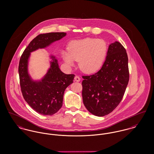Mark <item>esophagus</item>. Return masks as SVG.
I'll use <instances>...</instances> for the list:
<instances>
[{
    "label": "esophagus",
    "mask_w": 154,
    "mask_h": 154,
    "mask_svg": "<svg viewBox=\"0 0 154 154\" xmlns=\"http://www.w3.org/2000/svg\"><path fill=\"white\" fill-rule=\"evenodd\" d=\"M75 81H76V82H79V81H81V79H80V78L78 76H76L75 77Z\"/></svg>",
    "instance_id": "34e87169"
}]
</instances>
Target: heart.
<instances>
[{"label":"heart","mask_w":154,"mask_h":154,"mask_svg":"<svg viewBox=\"0 0 154 154\" xmlns=\"http://www.w3.org/2000/svg\"><path fill=\"white\" fill-rule=\"evenodd\" d=\"M107 45L101 39L87 38L71 42L68 50L62 51V57L69 67L73 66L76 61L81 71L93 73L98 71L105 61Z\"/></svg>","instance_id":"b5f03b06"}]
</instances>
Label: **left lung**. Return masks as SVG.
Listing matches in <instances>:
<instances>
[{
  "label": "left lung",
  "mask_w": 154,
  "mask_h": 154,
  "mask_svg": "<svg viewBox=\"0 0 154 154\" xmlns=\"http://www.w3.org/2000/svg\"><path fill=\"white\" fill-rule=\"evenodd\" d=\"M82 78V98L86 109L98 116L112 112L121 101L129 79L128 57L121 43H111L101 68Z\"/></svg>",
  "instance_id": "8db88e82"
}]
</instances>
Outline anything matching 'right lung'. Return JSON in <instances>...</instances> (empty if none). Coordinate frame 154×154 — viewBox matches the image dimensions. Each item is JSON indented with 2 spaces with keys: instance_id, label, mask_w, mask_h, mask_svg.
<instances>
[{
  "instance_id": "add662e5",
  "label": "right lung",
  "mask_w": 154,
  "mask_h": 154,
  "mask_svg": "<svg viewBox=\"0 0 154 154\" xmlns=\"http://www.w3.org/2000/svg\"><path fill=\"white\" fill-rule=\"evenodd\" d=\"M66 35L65 32L39 35L25 49L20 60L18 72L23 96L33 110L43 115H52L61 108L65 89L73 83L75 75L63 72L57 58L50 55V65L46 73L40 80H33L28 72L31 53L48 47Z\"/></svg>"
}]
</instances>
